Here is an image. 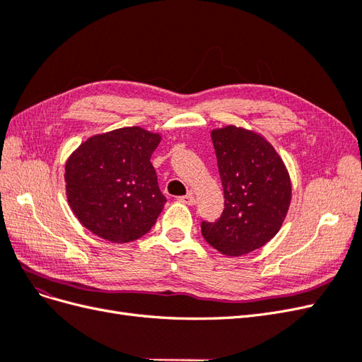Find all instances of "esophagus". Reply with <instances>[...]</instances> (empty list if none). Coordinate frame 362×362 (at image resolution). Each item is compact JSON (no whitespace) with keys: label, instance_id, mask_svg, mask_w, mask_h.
<instances>
[{"label":"esophagus","instance_id":"34e87169","mask_svg":"<svg viewBox=\"0 0 362 362\" xmlns=\"http://www.w3.org/2000/svg\"><path fill=\"white\" fill-rule=\"evenodd\" d=\"M180 201L184 202V204H187V205H194L196 204V198L193 196V193H187L185 196H181Z\"/></svg>","mask_w":362,"mask_h":362}]
</instances>
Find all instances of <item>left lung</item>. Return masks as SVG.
I'll use <instances>...</instances> for the list:
<instances>
[{"mask_svg":"<svg viewBox=\"0 0 362 362\" xmlns=\"http://www.w3.org/2000/svg\"><path fill=\"white\" fill-rule=\"evenodd\" d=\"M211 140L225 194L222 216L204 221L205 242L228 257L264 246L276 235L291 201V182L276 151L254 131L229 125Z\"/></svg>","mask_w":362,"mask_h":362,"instance_id":"obj_1","label":"left lung"}]
</instances>
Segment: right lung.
<instances>
[{"label":"right lung","instance_id":"1","mask_svg":"<svg viewBox=\"0 0 362 362\" xmlns=\"http://www.w3.org/2000/svg\"><path fill=\"white\" fill-rule=\"evenodd\" d=\"M158 134L140 127L87 139L66 161L64 182L76 218L95 235L128 243L156 225L166 198L151 156Z\"/></svg>","mask_w":362,"mask_h":362}]
</instances>
